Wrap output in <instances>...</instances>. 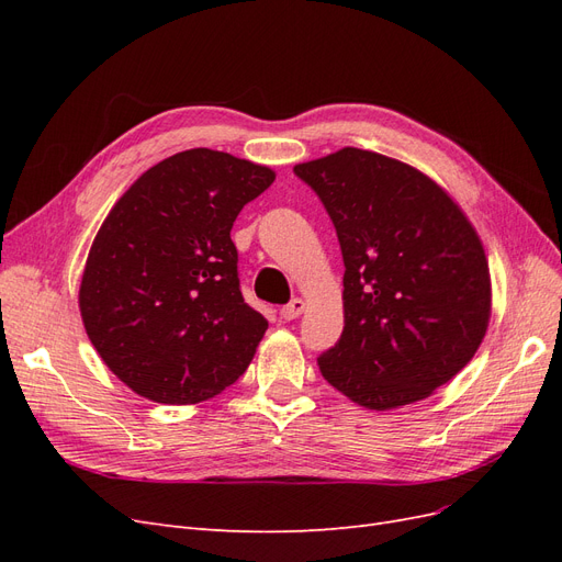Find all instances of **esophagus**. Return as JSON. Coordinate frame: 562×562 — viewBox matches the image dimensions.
<instances>
[{"label": "esophagus", "instance_id": "esophagus-1", "mask_svg": "<svg viewBox=\"0 0 562 562\" xmlns=\"http://www.w3.org/2000/svg\"><path fill=\"white\" fill-rule=\"evenodd\" d=\"M302 312H304V302H302L300 297H295V300H291L288 304H283V307H281V318L293 321V318H297Z\"/></svg>", "mask_w": 562, "mask_h": 562}]
</instances>
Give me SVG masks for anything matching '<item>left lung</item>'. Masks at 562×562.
<instances>
[{
	"label": "left lung",
	"instance_id": "8db88e82",
	"mask_svg": "<svg viewBox=\"0 0 562 562\" xmlns=\"http://www.w3.org/2000/svg\"><path fill=\"white\" fill-rule=\"evenodd\" d=\"M345 260V330L321 375L370 411L431 396L481 347L492 288L483 244L443 187L398 159L345 147L297 164Z\"/></svg>",
	"mask_w": 562,
	"mask_h": 562
}]
</instances>
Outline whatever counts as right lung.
I'll return each instance as SVG.
<instances>
[{"label":"right lung","instance_id":"1","mask_svg":"<svg viewBox=\"0 0 562 562\" xmlns=\"http://www.w3.org/2000/svg\"><path fill=\"white\" fill-rule=\"evenodd\" d=\"M274 178L227 151L184 149L135 180L100 225L79 285L81 321L135 394L190 405L246 372L267 318L244 302L229 232Z\"/></svg>","mask_w":562,"mask_h":562}]
</instances>
